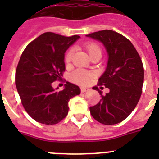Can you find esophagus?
I'll return each instance as SVG.
<instances>
[{"label": "esophagus", "instance_id": "1", "mask_svg": "<svg viewBox=\"0 0 159 159\" xmlns=\"http://www.w3.org/2000/svg\"><path fill=\"white\" fill-rule=\"evenodd\" d=\"M89 90H90L89 88H84V87L80 88V91H81V92H83V93H84V92H88Z\"/></svg>", "mask_w": 159, "mask_h": 159}]
</instances>
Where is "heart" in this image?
I'll list each match as a JSON object with an SVG mask.
<instances>
[{
  "label": "heart",
  "mask_w": 159,
  "mask_h": 159,
  "mask_svg": "<svg viewBox=\"0 0 159 159\" xmlns=\"http://www.w3.org/2000/svg\"><path fill=\"white\" fill-rule=\"evenodd\" d=\"M84 48L86 49L87 52H88L91 58L95 57V56H101L102 51L98 43H94V42H88L84 44ZM73 55V49L69 48L66 52L65 57H64V61L65 63L68 64L71 62V58ZM94 77V73L92 71H87L84 69H76L75 71H73L71 74V81L77 84L80 85H87L92 81V78Z\"/></svg>",
  "instance_id": "1"
}]
</instances>
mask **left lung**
<instances>
[{
	"label": "left lung",
	"instance_id": "8db88e82",
	"mask_svg": "<svg viewBox=\"0 0 159 159\" xmlns=\"http://www.w3.org/2000/svg\"><path fill=\"white\" fill-rule=\"evenodd\" d=\"M87 36L99 40L106 48L107 67L97 85L110 90L103 95L98 87H94L102 99L90 107V112L100 123L116 124L127 119L139 101L144 80L143 62L131 42L115 31L102 30Z\"/></svg>",
	"mask_w": 159,
	"mask_h": 159
}]
</instances>
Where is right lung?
I'll use <instances>...</instances> for the list:
<instances>
[{
    "label": "right lung",
    "instance_id": "add662e5",
    "mask_svg": "<svg viewBox=\"0 0 159 159\" xmlns=\"http://www.w3.org/2000/svg\"><path fill=\"white\" fill-rule=\"evenodd\" d=\"M80 37L44 32L30 42L22 53L15 83L25 110L38 123H60L68 113L70 99L80 93V88L69 82L62 91L52 86L55 81L62 80L64 53Z\"/></svg>",
    "mask_w": 159,
    "mask_h": 159
}]
</instances>
